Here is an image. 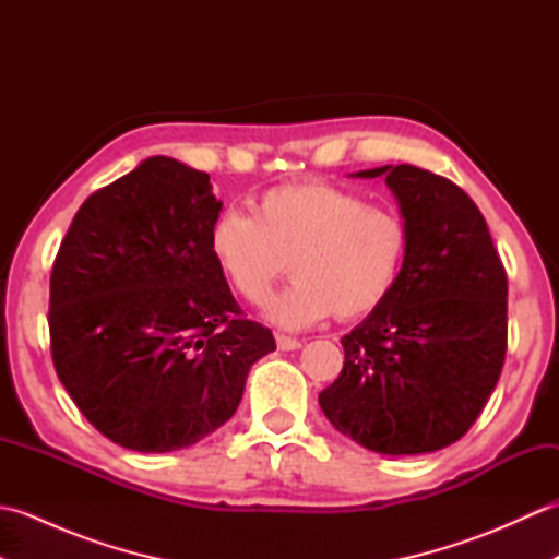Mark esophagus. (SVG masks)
<instances>
[{
	"label": "esophagus",
	"mask_w": 559,
	"mask_h": 559,
	"mask_svg": "<svg viewBox=\"0 0 559 559\" xmlns=\"http://www.w3.org/2000/svg\"><path fill=\"white\" fill-rule=\"evenodd\" d=\"M276 346H278V350H298L302 343L298 338H293V336L276 334Z\"/></svg>",
	"instance_id": "1"
}]
</instances>
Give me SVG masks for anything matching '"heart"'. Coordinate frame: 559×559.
Segmentation results:
<instances>
[{"instance_id":"b5f03b06","label":"heart","mask_w":559,"mask_h":559,"mask_svg":"<svg viewBox=\"0 0 559 559\" xmlns=\"http://www.w3.org/2000/svg\"><path fill=\"white\" fill-rule=\"evenodd\" d=\"M209 249L230 288L264 305L290 257L293 281L269 305L283 329H307L336 314H372L396 288L408 254V225L396 211L331 182L273 187L254 213L225 209L209 228Z\"/></svg>"}]
</instances>
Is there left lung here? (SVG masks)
<instances>
[{"label": "left lung", "mask_w": 559, "mask_h": 559, "mask_svg": "<svg viewBox=\"0 0 559 559\" xmlns=\"http://www.w3.org/2000/svg\"><path fill=\"white\" fill-rule=\"evenodd\" d=\"M386 177L408 254L386 302L341 338L343 370L319 394L329 423L377 454H427L478 420L507 355V271L480 209L415 165Z\"/></svg>", "instance_id": "8db88e82"}]
</instances>
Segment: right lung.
I'll use <instances>...</instances> for the list:
<instances>
[{"label": "right lung", "instance_id": "add662e5", "mask_svg": "<svg viewBox=\"0 0 559 559\" xmlns=\"http://www.w3.org/2000/svg\"><path fill=\"white\" fill-rule=\"evenodd\" d=\"M223 209L206 173L153 156L93 192L50 276V350L76 408L115 444L163 454L233 418L276 350L209 249Z\"/></svg>", "mask_w": 559, "mask_h": 559}]
</instances>
